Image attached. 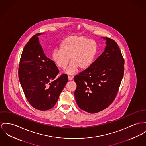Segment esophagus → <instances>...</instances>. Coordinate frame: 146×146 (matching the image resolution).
Returning a JSON list of instances; mask_svg holds the SVG:
<instances>
[{"label":"esophagus","instance_id":"1","mask_svg":"<svg viewBox=\"0 0 146 146\" xmlns=\"http://www.w3.org/2000/svg\"><path fill=\"white\" fill-rule=\"evenodd\" d=\"M68 80H72V78L71 76H68Z\"/></svg>","mask_w":146,"mask_h":146}]
</instances>
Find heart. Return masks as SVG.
<instances>
[{"label":"heart","instance_id":"b5f03b06","mask_svg":"<svg viewBox=\"0 0 146 146\" xmlns=\"http://www.w3.org/2000/svg\"><path fill=\"white\" fill-rule=\"evenodd\" d=\"M97 43L94 40L84 36H72L64 39L60 49H55L52 53V61L58 68H66L69 58L71 64L66 72L74 74L78 68L85 70L93 63L97 55Z\"/></svg>","mask_w":146,"mask_h":146}]
</instances>
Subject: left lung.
Returning <instances> with one entry per match:
<instances>
[{
	"label": "left lung",
	"instance_id": "8db88e82",
	"mask_svg": "<svg viewBox=\"0 0 146 146\" xmlns=\"http://www.w3.org/2000/svg\"><path fill=\"white\" fill-rule=\"evenodd\" d=\"M106 40L104 51L92 65L75 76V97L78 107L95 113L110 106L116 98L124 74L125 60L117 44Z\"/></svg>",
	"mask_w": 146,
	"mask_h": 146
}]
</instances>
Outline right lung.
<instances>
[{
  "instance_id": "obj_1",
  "label": "right lung",
  "mask_w": 146,
  "mask_h": 146,
  "mask_svg": "<svg viewBox=\"0 0 146 146\" xmlns=\"http://www.w3.org/2000/svg\"><path fill=\"white\" fill-rule=\"evenodd\" d=\"M36 34L24 48L20 60L18 75L25 96L30 104L40 111L54 107L68 81L64 74L56 78L59 70L48 58L39 43Z\"/></svg>"
}]
</instances>
